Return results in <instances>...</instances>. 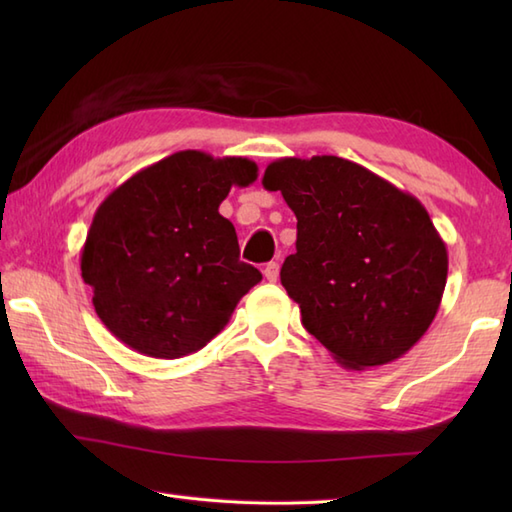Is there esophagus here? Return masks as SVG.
Wrapping results in <instances>:
<instances>
[{
    "instance_id": "obj_1",
    "label": "esophagus",
    "mask_w": 512,
    "mask_h": 512,
    "mask_svg": "<svg viewBox=\"0 0 512 512\" xmlns=\"http://www.w3.org/2000/svg\"><path fill=\"white\" fill-rule=\"evenodd\" d=\"M264 277L268 279V281H275L279 279V264L277 262H270V264H266V268H264Z\"/></svg>"
}]
</instances>
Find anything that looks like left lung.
<instances>
[{"label": "left lung", "mask_w": 512, "mask_h": 512, "mask_svg": "<svg viewBox=\"0 0 512 512\" xmlns=\"http://www.w3.org/2000/svg\"><path fill=\"white\" fill-rule=\"evenodd\" d=\"M264 187L297 215L281 284L334 361H396L429 330L447 286V244L418 198L339 156L279 158Z\"/></svg>", "instance_id": "obj_1"}]
</instances>
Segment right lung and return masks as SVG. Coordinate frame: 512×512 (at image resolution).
Here are the masks:
<instances>
[{"instance_id": "obj_1", "label": "right lung", "mask_w": 512, "mask_h": 512, "mask_svg": "<svg viewBox=\"0 0 512 512\" xmlns=\"http://www.w3.org/2000/svg\"><path fill=\"white\" fill-rule=\"evenodd\" d=\"M255 180L253 160L187 149L140 169L101 202L81 275L118 341L151 358H180L224 330L262 273L239 262L220 204L231 187Z\"/></svg>"}]
</instances>
